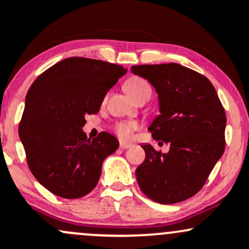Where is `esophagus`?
<instances>
[{
  "instance_id": "34e87169",
  "label": "esophagus",
  "mask_w": 249,
  "mask_h": 249,
  "mask_svg": "<svg viewBox=\"0 0 249 249\" xmlns=\"http://www.w3.org/2000/svg\"><path fill=\"white\" fill-rule=\"evenodd\" d=\"M132 146V144H130V143H125V142H120V144H119V147L120 149H127V147H131Z\"/></svg>"
}]
</instances>
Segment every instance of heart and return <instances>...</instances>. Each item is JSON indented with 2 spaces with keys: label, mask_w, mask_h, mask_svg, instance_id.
I'll use <instances>...</instances> for the list:
<instances>
[{
  "label": "heart",
  "mask_w": 249,
  "mask_h": 249,
  "mask_svg": "<svg viewBox=\"0 0 249 249\" xmlns=\"http://www.w3.org/2000/svg\"><path fill=\"white\" fill-rule=\"evenodd\" d=\"M125 89L135 100L138 97H141L142 94L147 93V92L151 93V89H150L149 84L141 78H131L130 80H127L126 84H125ZM137 123L135 122L119 123V124L116 125V132L119 137L130 138L132 136L133 131L137 130Z\"/></svg>",
  "instance_id": "1"
}]
</instances>
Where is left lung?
<instances>
[{
    "label": "left lung",
    "instance_id": "1",
    "mask_svg": "<svg viewBox=\"0 0 249 249\" xmlns=\"http://www.w3.org/2000/svg\"><path fill=\"white\" fill-rule=\"evenodd\" d=\"M133 74L146 79L158 94L160 114L149 130L166 154L142 144L145 160L136 170L141 190L160 204L178 203L198 193L225 151L226 113L214 86L179 64L138 65Z\"/></svg>",
    "mask_w": 249,
    "mask_h": 249
}]
</instances>
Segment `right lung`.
I'll use <instances>...</instances> for the list:
<instances>
[{
  "instance_id": "1",
  "label": "right lung",
  "mask_w": 249,
  "mask_h": 249,
  "mask_svg": "<svg viewBox=\"0 0 249 249\" xmlns=\"http://www.w3.org/2000/svg\"><path fill=\"white\" fill-rule=\"evenodd\" d=\"M126 68L102 60L68 58L28 89L18 136L35 178L54 195L79 198L94 189L104 160L118 149L113 135L87 138L86 114H95Z\"/></svg>"
}]
</instances>
